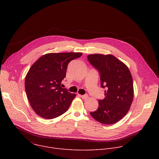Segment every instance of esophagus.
I'll use <instances>...</instances> for the list:
<instances>
[{
    "label": "esophagus",
    "mask_w": 159,
    "mask_h": 159,
    "mask_svg": "<svg viewBox=\"0 0 159 159\" xmlns=\"http://www.w3.org/2000/svg\"><path fill=\"white\" fill-rule=\"evenodd\" d=\"M80 96L82 98V99H87V98H88V95L87 94H84V95H80Z\"/></svg>",
    "instance_id": "34e87169"
}]
</instances>
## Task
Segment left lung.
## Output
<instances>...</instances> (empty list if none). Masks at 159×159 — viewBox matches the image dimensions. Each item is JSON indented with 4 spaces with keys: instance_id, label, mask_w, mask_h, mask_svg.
<instances>
[{
    "instance_id": "obj_1",
    "label": "left lung",
    "mask_w": 159,
    "mask_h": 159,
    "mask_svg": "<svg viewBox=\"0 0 159 159\" xmlns=\"http://www.w3.org/2000/svg\"><path fill=\"white\" fill-rule=\"evenodd\" d=\"M87 59L99 74L101 87L105 89L104 99L90 114L98 122L112 125L121 120L128 112L133 99V84L125 64L111 55H89Z\"/></svg>"
}]
</instances>
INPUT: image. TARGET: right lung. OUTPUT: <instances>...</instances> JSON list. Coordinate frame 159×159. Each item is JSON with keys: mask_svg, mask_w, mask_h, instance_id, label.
I'll return each instance as SVG.
<instances>
[{"mask_svg": "<svg viewBox=\"0 0 159 159\" xmlns=\"http://www.w3.org/2000/svg\"><path fill=\"white\" fill-rule=\"evenodd\" d=\"M81 53H48L30 68L25 79V90L30 105L36 114L53 119L65 113L75 97L61 81L66 77L68 64L82 56Z\"/></svg>", "mask_w": 159, "mask_h": 159, "instance_id": "right-lung-1", "label": "right lung"}]
</instances>
